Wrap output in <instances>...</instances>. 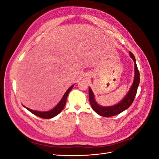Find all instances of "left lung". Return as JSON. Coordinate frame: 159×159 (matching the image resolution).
Listing matches in <instances>:
<instances>
[{"mask_svg":"<svg viewBox=\"0 0 159 159\" xmlns=\"http://www.w3.org/2000/svg\"><path fill=\"white\" fill-rule=\"evenodd\" d=\"M130 57L133 60L134 64V81L133 83L131 85V88H130L129 92L125 95L122 101H121L117 104L112 105V106L109 107H103L99 105L95 100V96L93 93L92 90L89 88V102L91 104V106L93 109L95 113H97L98 115H101L103 117H111L116 115L117 114L121 113L123 111L128 109L132 103L133 102L134 97H135L137 88L139 87V82H140V74H139V71L137 68V66L136 64L135 57L132 53L129 52Z\"/></svg>","mask_w":159,"mask_h":159,"instance_id":"left-lung-1","label":"left lung"}]
</instances>
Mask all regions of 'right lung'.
<instances>
[{
	"instance_id": "right-lung-1",
	"label": "right lung",
	"mask_w": 159,
	"mask_h": 159,
	"mask_svg": "<svg viewBox=\"0 0 159 159\" xmlns=\"http://www.w3.org/2000/svg\"><path fill=\"white\" fill-rule=\"evenodd\" d=\"M74 85H72L71 87L66 91V92L64 93V96L62 97L61 99L60 100V102L58 103L56 106L53 108L52 110L48 111H35V110H32L29 108H28L25 106V107L26 109H28L29 111H30L34 115H36V116L43 118V119H50L56 116L57 115H58L61 111L65 107V105L66 103V100H67V97H68V93H70V91L71 90V89L73 88Z\"/></svg>"
}]
</instances>
